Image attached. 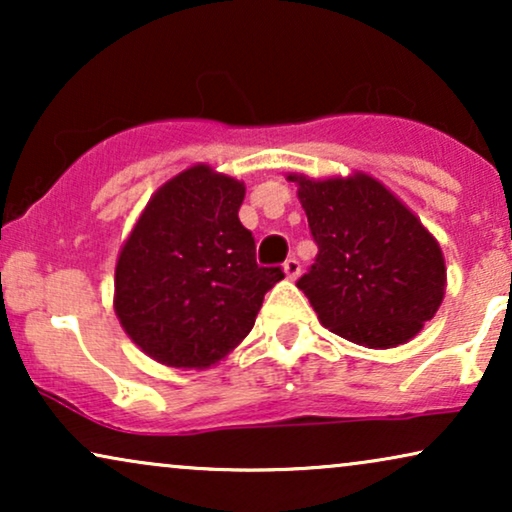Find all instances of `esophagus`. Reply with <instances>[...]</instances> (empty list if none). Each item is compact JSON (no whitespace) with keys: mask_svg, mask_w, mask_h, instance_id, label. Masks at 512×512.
<instances>
[{"mask_svg":"<svg viewBox=\"0 0 512 512\" xmlns=\"http://www.w3.org/2000/svg\"><path fill=\"white\" fill-rule=\"evenodd\" d=\"M284 272L289 279H296L300 275V263L296 261V258H289V261L284 263Z\"/></svg>","mask_w":512,"mask_h":512,"instance_id":"34e87169","label":"esophagus"}]
</instances>
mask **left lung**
Returning a JSON list of instances; mask_svg holds the SVG:
<instances>
[{"mask_svg": "<svg viewBox=\"0 0 512 512\" xmlns=\"http://www.w3.org/2000/svg\"><path fill=\"white\" fill-rule=\"evenodd\" d=\"M319 254L298 279L321 324L389 349L415 338L445 296V258L422 221L380 181L289 174Z\"/></svg>", "mask_w": 512, "mask_h": 512, "instance_id": "left-lung-1", "label": "left lung"}]
</instances>
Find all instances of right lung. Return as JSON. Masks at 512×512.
Listing matches in <instances>:
<instances>
[{"label":"right lung","mask_w":512,"mask_h":512,"mask_svg":"<svg viewBox=\"0 0 512 512\" xmlns=\"http://www.w3.org/2000/svg\"><path fill=\"white\" fill-rule=\"evenodd\" d=\"M242 200V181L193 165L153 193L125 240L114 310L158 363L207 368L226 359L284 277L256 263L254 237L237 216Z\"/></svg>","instance_id":"right-lung-1"}]
</instances>
